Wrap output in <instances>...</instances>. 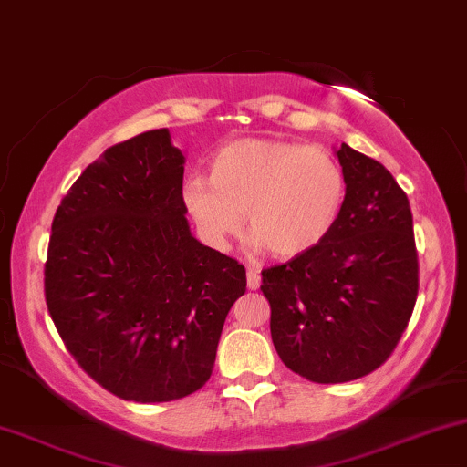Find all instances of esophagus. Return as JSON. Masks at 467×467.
Instances as JSON below:
<instances>
[{
  "label": "esophagus",
  "mask_w": 467,
  "mask_h": 467,
  "mask_svg": "<svg viewBox=\"0 0 467 467\" xmlns=\"http://www.w3.org/2000/svg\"><path fill=\"white\" fill-rule=\"evenodd\" d=\"M260 285V273L256 269H247V288L250 290H256Z\"/></svg>",
  "instance_id": "1"
}]
</instances>
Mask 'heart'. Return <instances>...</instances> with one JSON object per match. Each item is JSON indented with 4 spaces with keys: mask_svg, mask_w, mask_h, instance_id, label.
Listing matches in <instances>:
<instances>
[{
    "mask_svg": "<svg viewBox=\"0 0 467 467\" xmlns=\"http://www.w3.org/2000/svg\"><path fill=\"white\" fill-rule=\"evenodd\" d=\"M346 177L325 147L244 139L211 160V179L190 175L182 202L204 244L226 250L247 228L273 256H301L327 239L344 209Z\"/></svg>",
    "mask_w": 467,
    "mask_h": 467,
    "instance_id": "obj_1",
    "label": "heart"
}]
</instances>
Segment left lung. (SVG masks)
I'll list each match as a JSON object with an SVG mask.
<instances>
[{"instance_id": "obj_1", "label": "left lung", "mask_w": 467, "mask_h": 467, "mask_svg": "<svg viewBox=\"0 0 467 467\" xmlns=\"http://www.w3.org/2000/svg\"><path fill=\"white\" fill-rule=\"evenodd\" d=\"M344 209L327 239L263 269L271 339L284 365L318 384L376 371L400 344L419 295V254L406 192L380 161L337 151Z\"/></svg>"}]
</instances>
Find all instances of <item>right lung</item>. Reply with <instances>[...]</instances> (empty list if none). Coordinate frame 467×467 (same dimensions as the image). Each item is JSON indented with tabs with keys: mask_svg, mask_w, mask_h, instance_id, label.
I'll return each instance as SVG.
<instances>
[{
	"mask_svg": "<svg viewBox=\"0 0 467 467\" xmlns=\"http://www.w3.org/2000/svg\"><path fill=\"white\" fill-rule=\"evenodd\" d=\"M166 128L109 147L55 211L45 298L67 352L136 403L204 387L245 266L192 237Z\"/></svg>",
	"mask_w": 467,
	"mask_h": 467,
	"instance_id": "obj_1",
	"label": "right lung"
}]
</instances>
